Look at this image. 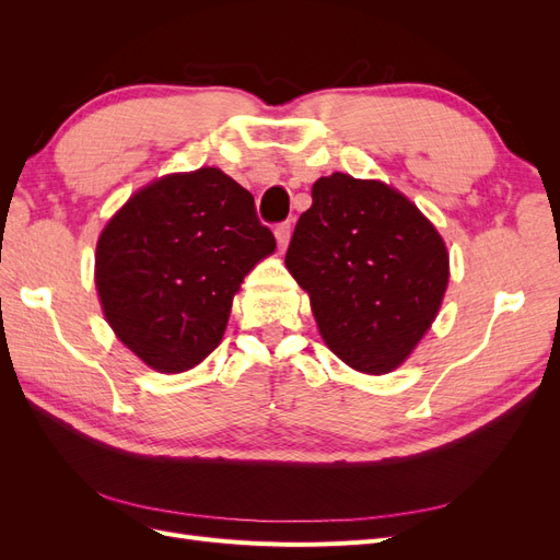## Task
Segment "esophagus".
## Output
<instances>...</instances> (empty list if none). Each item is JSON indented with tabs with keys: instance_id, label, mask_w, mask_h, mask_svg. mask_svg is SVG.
I'll return each instance as SVG.
<instances>
[{
	"instance_id": "obj_1",
	"label": "esophagus",
	"mask_w": 560,
	"mask_h": 560,
	"mask_svg": "<svg viewBox=\"0 0 560 560\" xmlns=\"http://www.w3.org/2000/svg\"><path fill=\"white\" fill-rule=\"evenodd\" d=\"M290 235H292V226H290V224H280V226H276V241H278L280 252H284V249H287V245H290Z\"/></svg>"
}]
</instances>
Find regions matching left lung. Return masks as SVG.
<instances>
[{"label":"left lung","instance_id":"left-lung-1","mask_svg":"<svg viewBox=\"0 0 560 560\" xmlns=\"http://www.w3.org/2000/svg\"><path fill=\"white\" fill-rule=\"evenodd\" d=\"M284 266L311 299L325 346L383 376L411 358L451 278L442 233L395 186L346 173L313 184Z\"/></svg>","mask_w":560,"mask_h":560}]
</instances>
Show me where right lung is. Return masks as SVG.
I'll return each instance as SVG.
<instances>
[{
	"label": "right lung",
	"instance_id": "add662e5",
	"mask_svg": "<svg viewBox=\"0 0 560 560\" xmlns=\"http://www.w3.org/2000/svg\"><path fill=\"white\" fill-rule=\"evenodd\" d=\"M273 252L254 196L206 165L149 182L112 214L95 247V290L135 358L182 374L222 343L233 296Z\"/></svg>",
	"mask_w": 560,
	"mask_h": 560
}]
</instances>
